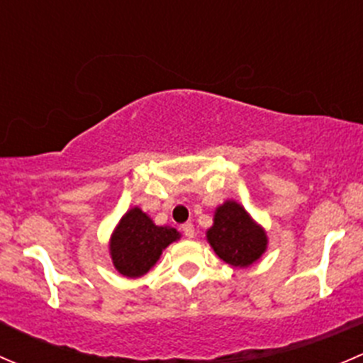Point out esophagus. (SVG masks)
Listing matches in <instances>:
<instances>
[{
  "mask_svg": "<svg viewBox=\"0 0 363 363\" xmlns=\"http://www.w3.org/2000/svg\"><path fill=\"white\" fill-rule=\"evenodd\" d=\"M181 228H182V232H184V235L188 237V239H193V237H195V228H193V223H184Z\"/></svg>",
  "mask_w": 363,
  "mask_h": 363,
  "instance_id": "34e87169",
  "label": "esophagus"
}]
</instances>
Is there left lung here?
<instances>
[{"label": "left lung", "instance_id": "1", "mask_svg": "<svg viewBox=\"0 0 363 363\" xmlns=\"http://www.w3.org/2000/svg\"><path fill=\"white\" fill-rule=\"evenodd\" d=\"M212 221L205 237L225 263L247 269L265 255L269 246L265 228L239 202L226 200L218 205Z\"/></svg>", "mask_w": 363, "mask_h": 363}]
</instances>
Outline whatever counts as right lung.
<instances>
[{"label": "right lung", "mask_w": 363, "mask_h": 363, "mask_svg": "<svg viewBox=\"0 0 363 363\" xmlns=\"http://www.w3.org/2000/svg\"><path fill=\"white\" fill-rule=\"evenodd\" d=\"M181 239L172 226H158L140 207H131L113 228L108 251L117 272L124 277L147 274L163 251Z\"/></svg>", "instance_id": "obj_1"}]
</instances>
